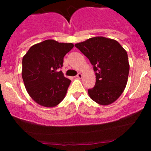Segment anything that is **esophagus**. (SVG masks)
<instances>
[{
	"instance_id": "esophagus-1",
	"label": "esophagus",
	"mask_w": 151,
	"mask_h": 151,
	"mask_svg": "<svg viewBox=\"0 0 151 151\" xmlns=\"http://www.w3.org/2000/svg\"><path fill=\"white\" fill-rule=\"evenodd\" d=\"M82 77H83V75H82V74H81V73H78V74L77 75V77L79 78V79H81Z\"/></svg>"
}]
</instances>
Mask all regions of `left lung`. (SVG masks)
I'll list each match as a JSON object with an SVG mask.
<instances>
[{
  "label": "left lung",
  "instance_id": "obj_1",
  "mask_svg": "<svg viewBox=\"0 0 151 151\" xmlns=\"http://www.w3.org/2000/svg\"><path fill=\"white\" fill-rule=\"evenodd\" d=\"M89 60L96 72V84L88 90L89 97L98 104L107 106L116 101L127 84L129 62L125 49L111 38L91 37L75 44Z\"/></svg>",
  "mask_w": 151,
  "mask_h": 151
}]
</instances>
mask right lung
Instances as JSON below:
<instances>
[{
  "instance_id": "right-lung-1",
  "label": "right lung",
  "mask_w": 151,
  "mask_h": 151,
  "mask_svg": "<svg viewBox=\"0 0 151 151\" xmlns=\"http://www.w3.org/2000/svg\"><path fill=\"white\" fill-rule=\"evenodd\" d=\"M74 45L47 40L29 49L22 58V77L25 89L36 103L52 108L64 99L71 80L59 71Z\"/></svg>"
}]
</instances>
